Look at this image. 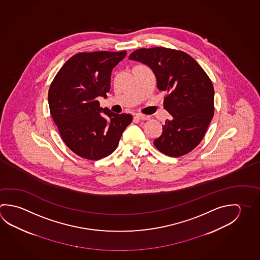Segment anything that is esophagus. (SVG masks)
<instances>
[{"label":"esophagus","instance_id":"esophagus-1","mask_svg":"<svg viewBox=\"0 0 260 260\" xmlns=\"http://www.w3.org/2000/svg\"><path fill=\"white\" fill-rule=\"evenodd\" d=\"M135 118L138 119H141V120H149V119H150L149 116L143 114H136Z\"/></svg>","mask_w":260,"mask_h":260}]
</instances>
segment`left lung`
<instances>
[{
    "mask_svg": "<svg viewBox=\"0 0 260 260\" xmlns=\"http://www.w3.org/2000/svg\"><path fill=\"white\" fill-rule=\"evenodd\" d=\"M129 59L148 64L165 93L164 109L172 118L154 141L161 153L180 157L200 143L214 117V86L200 64L185 52L165 47L140 48Z\"/></svg>",
    "mask_w": 260,
    "mask_h": 260,
    "instance_id": "1",
    "label": "left lung"
}]
</instances>
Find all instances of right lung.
<instances>
[{
    "mask_svg": "<svg viewBox=\"0 0 260 260\" xmlns=\"http://www.w3.org/2000/svg\"><path fill=\"white\" fill-rule=\"evenodd\" d=\"M127 52H81L59 69L48 90L50 114L66 145L84 159L96 160L111 154L131 114L100 108L98 96H107L110 75ZM101 111L104 115H100Z\"/></svg>",
    "mask_w": 260,
    "mask_h": 260,
    "instance_id": "add662e5",
    "label": "right lung"
}]
</instances>
